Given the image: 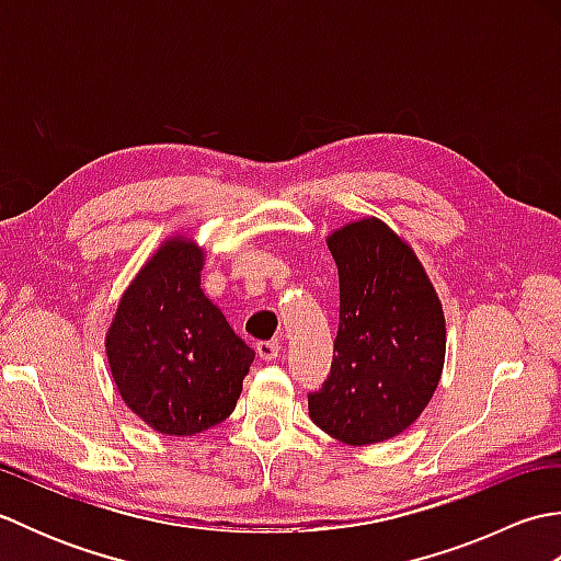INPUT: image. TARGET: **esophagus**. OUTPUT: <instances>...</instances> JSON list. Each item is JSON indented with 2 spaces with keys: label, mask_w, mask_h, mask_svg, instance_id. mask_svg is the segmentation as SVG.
<instances>
[{
  "label": "esophagus",
  "mask_w": 561,
  "mask_h": 561,
  "mask_svg": "<svg viewBox=\"0 0 561 561\" xmlns=\"http://www.w3.org/2000/svg\"><path fill=\"white\" fill-rule=\"evenodd\" d=\"M255 352H257V356L262 362H274L279 356V352H282V344L277 342V340H272V342H257L255 344Z\"/></svg>",
  "instance_id": "esophagus-1"
}]
</instances>
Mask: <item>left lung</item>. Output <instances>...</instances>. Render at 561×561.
<instances>
[{
	"instance_id": "left-lung-1",
	"label": "left lung",
	"mask_w": 561,
	"mask_h": 561,
	"mask_svg": "<svg viewBox=\"0 0 561 561\" xmlns=\"http://www.w3.org/2000/svg\"><path fill=\"white\" fill-rule=\"evenodd\" d=\"M325 241L340 274V328L308 414L342 444L371 446L400 436L432 402L446 362L444 306L412 245L378 217Z\"/></svg>"
}]
</instances>
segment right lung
Listing matches in <instances>:
<instances>
[{
    "label": "right lung",
    "mask_w": 561,
    "mask_h": 561,
    "mask_svg": "<svg viewBox=\"0 0 561 561\" xmlns=\"http://www.w3.org/2000/svg\"><path fill=\"white\" fill-rule=\"evenodd\" d=\"M207 250L173 233L127 284L105 332L113 383L157 434L195 436L236 408L255 352L202 284Z\"/></svg>",
    "instance_id": "right-lung-1"
}]
</instances>
